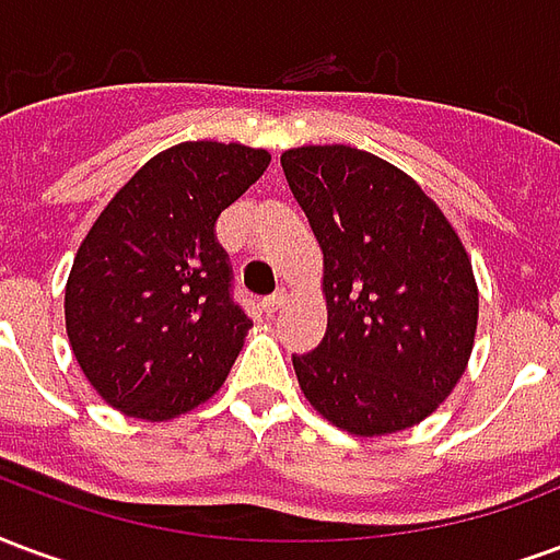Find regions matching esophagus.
Masks as SVG:
<instances>
[{
	"label": "esophagus",
	"mask_w": 560,
	"mask_h": 560,
	"mask_svg": "<svg viewBox=\"0 0 560 560\" xmlns=\"http://www.w3.org/2000/svg\"><path fill=\"white\" fill-rule=\"evenodd\" d=\"M262 307H265V313H277L280 307H285V292H283V289H280V292H275L271 298H265Z\"/></svg>",
	"instance_id": "34e87169"
}]
</instances>
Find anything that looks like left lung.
Masks as SVG:
<instances>
[{"label":"left lung","mask_w":560,"mask_h":560,"mask_svg":"<svg viewBox=\"0 0 560 560\" xmlns=\"http://www.w3.org/2000/svg\"><path fill=\"white\" fill-rule=\"evenodd\" d=\"M285 182L322 247L328 330L292 354L334 427L409 430L451 397L477 330V283L444 211L394 163L352 145L283 151Z\"/></svg>","instance_id":"left-lung-1"}]
</instances>
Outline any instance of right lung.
I'll use <instances>...</instances> for the list:
<instances>
[{"mask_svg": "<svg viewBox=\"0 0 560 560\" xmlns=\"http://www.w3.org/2000/svg\"><path fill=\"white\" fill-rule=\"evenodd\" d=\"M268 163L241 142H178L92 223L65 285V328L83 375L121 415L178 418L226 382L250 319L230 295L214 223Z\"/></svg>", "mask_w": 560, "mask_h": 560, "instance_id": "obj_1", "label": "right lung"}]
</instances>
